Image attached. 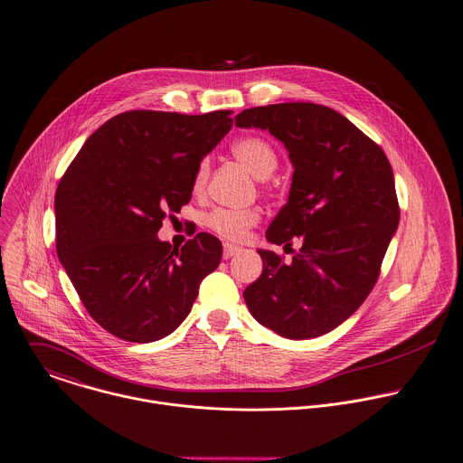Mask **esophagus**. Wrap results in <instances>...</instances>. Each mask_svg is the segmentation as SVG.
<instances>
[{
    "instance_id": "obj_1",
    "label": "esophagus",
    "mask_w": 463,
    "mask_h": 463,
    "mask_svg": "<svg viewBox=\"0 0 463 463\" xmlns=\"http://www.w3.org/2000/svg\"><path fill=\"white\" fill-rule=\"evenodd\" d=\"M240 247H236V245H231V243H225L223 245V260H231L232 256H236V254H240Z\"/></svg>"
}]
</instances>
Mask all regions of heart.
<instances>
[{"instance_id":"b5f03b06","label":"heart","mask_w":463,"mask_h":463,"mask_svg":"<svg viewBox=\"0 0 463 463\" xmlns=\"http://www.w3.org/2000/svg\"><path fill=\"white\" fill-rule=\"evenodd\" d=\"M232 154L240 159L258 179L270 177L278 168L276 148L261 136H243L232 143ZM209 175V161L202 159L196 166L193 187L200 191ZM260 222V213L254 209H214L207 216V225L218 236L241 241L249 231Z\"/></svg>"}]
</instances>
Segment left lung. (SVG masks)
<instances>
[{
	"label": "left lung",
	"mask_w": 463,
	"mask_h": 463,
	"mask_svg": "<svg viewBox=\"0 0 463 463\" xmlns=\"http://www.w3.org/2000/svg\"><path fill=\"white\" fill-rule=\"evenodd\" d=\"M269 130L293 165L288 202L267 240L291 247V263L258 250L263 274L243 291L252 317L289 340L322 336L369 297L399 225L393 172L384 152L340 112L317 103H276L236 116Z\"/></svg>",
	"instance_id": "obj_1"
}]
</instances>
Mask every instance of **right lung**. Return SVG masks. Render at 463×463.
Listing matches in <instances>:
<instances>
[{
    "label": "right lung",
    "mask_w": 463,
    "mask_h": 463,
    "mask_svg": "<svg viewBox=\"0 0 463 463\" xmlns=\"http://www.w3.org/2000/svg\"><path fill=\"white\" fill-rule=\"evenodd\" d=\"M229 114H118L61 179L57 256L110 335L137 344L168 336L189 315L202 279L218 269L222 243L213 234L175 249L157 232L191 200L196 166L231 130Z\"/></svg>",
    "instance_id": "add662e5"
}]
</instances>
